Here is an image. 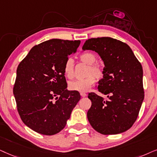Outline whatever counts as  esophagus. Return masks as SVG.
<instances>
[{
	"label": "esophagus",
	"mask_w": 157,
	"mask_h": 157,
	"mask_svg": "<svg viewBox=\"0 0 157 157\" xmlns=\"http://www.w3.org/2000/svg\"><path fill=\"white\" fill-rule=\"evenodd\" d=\"M80 95L82 96V97H86L87 94L85 93H80Z\"/></svg>",
	"instance_id": "1"
}]
</instances>
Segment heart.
I'll list each match as a JSON object with an SVG mask.
<instances>
[{
  "label": "heart",
  "mask_w": 157,
  "mask_h": 157,
  "mask_svg": "<svg viewBox=\"0 0 157 157\" xmlns=\"http://www.w3.org/2000/svg\"><path fill=\"white\" fill-rule=\"evenodd\" d=\"M80 61L87 67L84 79L71 81L69 82L68 87L71 90L78 91L84 93L88 90L95 83V78L91 76L93 75L96 79H101L104 75V70L99 64H97L98 58L95 54L92 52H85L80 56ZM64 72L65 76L69 79H72L74 77V62L72 58H68L64 62ZM92 74L91 75H90Z\"/></svg>",
  "instance_id": "1"
}]
</instances>
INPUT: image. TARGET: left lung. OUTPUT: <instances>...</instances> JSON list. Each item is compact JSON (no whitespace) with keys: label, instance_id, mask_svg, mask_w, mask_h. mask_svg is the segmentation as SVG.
<instances>
[{"label":"left lung","instance_id":"left-lung-1","mask_svg":"<svg viewBox=\"0 0 157 157\" xmlns=\"http://www.w3.org/2000/svg\"><path fill=\"white\" fill-rule=\"evenodd\" d=\"M82 49L97 52L105 64L98 89L108 98L88 94L92 102L87 113L90 124L104 135L128 130L137 119L144 98L141 63L128 44L110 37L87 39Z\"/></svg>","mask_w":157,"mask_h":157}]
</instances>
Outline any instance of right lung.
<instances>
[{
    "label": "right lung",
    "instance_id": "add662e5",
    "mask_svg": "<svg viewBox=\"0 0 157 157\" xmlns=\"http://www.w3.org/2000/svg\"><path fill=\"white\" fill-rule=\"evenodd\" d=\"M80 44L50 39L34 46L18 64L13 95L21 118L33 131L51 136L65 127L81 97L67 89L64 64Z\"/></svg>",
    "mask_w": 157,
    "mask_h": 157
}]
</instances>
